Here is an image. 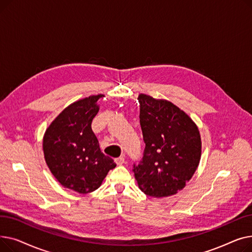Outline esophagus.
Here are the masks:
<instances>
[{"label":"esophagus","mask_w":252,"mask_h":252,"mask_svg":"<svg viewBox=\"0 0 252 252\" xmlns=\"http://www.w3.org/2000/svg\"><path fill=\"white\" fill-rule=\"evenodd\" d=\"M115 162H116L117 165H123L125 163V157L121 156L118 158H115Z\"/></svg>","instance_id":"obj_1"}]
</instances>
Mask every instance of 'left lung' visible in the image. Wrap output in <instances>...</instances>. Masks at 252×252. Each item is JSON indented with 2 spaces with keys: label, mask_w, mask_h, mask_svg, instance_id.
<instances>
[{
  "label": "left lung",
  "mask_w": 252,
  "mask_h": 252,
  "mask_svg": "<svg viewBox=\"0 0 252 252\" xmlns=\"http://www.w3.org/2000/svg\"><path fill=\"white\" fill-rule=\"evenodd\" d=\"M140 125L145 142L142 161L134 164L140 190L154 198L186 186L201 158V137L192 118L164 99L140 94Z\"/></svg>",
  "instance_id": "8db88e82"
}]
</instances>
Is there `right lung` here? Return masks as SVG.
Masks as SVG:
<instances>
[{"label": "right lung", "instance_id": "right-lung-1", "mask_svg": "<svg viewBox=\"0 0 252 252\" xmlns=\"http://www.w3.org/2000/svg\"><path fill=\"white\" fill-rule=\"evenodd\" d=\"M102 97L92 95L68 105L47 127L43 138L44 157L52 175L64 188L79 194L97 190L116 166L101 151L91 126Z\"/></svg>", "mask_w": 252, "mask_h": 252}]
</instances>
